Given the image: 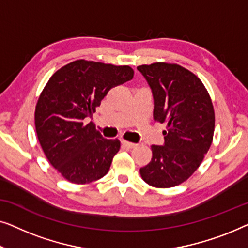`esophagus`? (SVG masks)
Returning a JSON list of instances; mask_svg holds the SVG:
<instances>
[{
  "mask_svg": "<svg viewBox=\"0 0 248 248\" xmlns=\"http://www.w3.org/2000/svg\"><path fill=\"white\" fill-rule=\"evenodd\" d=\"M121 144H123V146H124V147H127V148L136 147V144H134V142H129V141H125V140L121 141Z\"/></svg>",
  "mask_w": 248,
  "mask_h": 248,
  "instance_id": "obj_1",
  "label": "esophagus"
}]
</instances>
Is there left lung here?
I'll list each match as a JSON object with an SVG mask.
<instances>
[{"mask_svg": "<svg viewBox=\"0 0 248 248\" xmlns=\"http://www.w3.org/2000/svg\"><path fill=\"white\" fill-rule=\"evenodd\" d=\"M154 99L153 118L166 124L163 146L153 145V157L140 169L155 187H172L189 179L210 148L215 112L202 82L182 66L167 62L138 66Z\"/></svg>", "mask_w": 248, "mask_h": 248, "instance_id": "obj_1", "label": "left lung"}]
</instances>
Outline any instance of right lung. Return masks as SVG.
I'll return each mask as SVG.
<instances>
[{"instance_id": "1", "label": "right lung", "mask_w": 248, "mask_h": 248, "mask_svg": "<svg viewBox=\"0 0 248 248\" xmlns=\"http://www.w3.org/2000/svg\"><path fill=\"white\" fill-rule=\"evenodd\" d=\"M134 78L129 66L79 59L51 76L36 107V131L46 157L76 184L103 177L119 152L118 139L103 138L93 123L95 108L109 91Z\"/></svg>"}]
</instances>
